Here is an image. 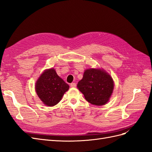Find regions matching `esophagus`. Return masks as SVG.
<instances>
[{
  "label": "esophagus",
  "instance_id": "esophagus-1",
  "mask_svg": "<svg viewBox=\"0 0 152 152\" xmlns=\"http://www.w3.org/2000/svg\"><path fill=\"white\" fill-rule=\"evenodd\" d=\"M71 87H76V83H71Z\"/></svg>",
  "mask_w": 152,
  "mask_h": 152
}]
</instances>
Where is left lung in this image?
<instances>
[{
    "label": "left lung",
    "instance_id": "left-lung-1",
    "mask_svg": "<svg viewBox=\"0 0 152 152\" xmlns=\"http://www.w3.org/2000/svg\"><path fill=\"white\" fill-rule=\"evenodd\" d=\"M77 86L89 103L102 106L109 101L114 84L111 77L105 71L90 69L85 71Z\"/></svg>",
    "mask_w": 152,
    "mask_h": 152
}]
</instances>
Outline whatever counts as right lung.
Instances as JSON below:
<instances>
[{"label": "right lung", "instance_id": "right-lung-1", "mask_svg": "<svg viewBox=\"0 0 152 152\" xmlns=\"http://www.w3.org/2000/svg\"><path fill=\"white\" fill-rule=\"evenodd\" d=\"M69 86L52 68L46 70L39 77L36 85L38 97L45 105L53 106L60 102Z\"/></svg>", "mask_w": 152, "mask_h": 152}]
</instances>
